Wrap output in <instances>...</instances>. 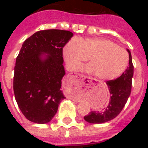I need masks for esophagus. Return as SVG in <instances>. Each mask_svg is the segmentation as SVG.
<instances>
[{
	"instance_id": "esophagus-1",
	"label": "esophagus",
	"mask_w": 148,
	"mask_h": 148,
	"mask_svg": "<svg viewBox=\"0 0 148 148\" xmlns=\"http://www.w3.org/2000/svg\"><path fill=\"white\" fill-rule=\"evenodd\" d=\"M81 77H84V75H81Z\"/></svg>"
}]
</instances>
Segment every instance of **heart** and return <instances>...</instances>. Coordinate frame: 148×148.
Segmentation results:
<instances>
[{"label": "heart", "mask_w": 148, "mask_h": 148, "mask_svg": "<svg viewBox=\"0 0 148 148\" xmlns=\"http://www.w3.org/2000/svg\"><path fill=\"white\" fill-rule=\"evenodd\" d=\"M63 56L71 70L78 69L89 59L90 66L86 70L101 81L113 80L119 76L129 61L125 49L110 40L95 38L70 40L64 47Z\"/></svg>", "instance_id": "obj_1"}]
</instances>
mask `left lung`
<instances>
[{"instance_id": "8db88e82", "label": "left lung", "mask_w": 148, "mask_h": 148, "mask_svg": "<svg viewBox=\"0 0 148 148\" xmlns=\"http://www.w3.org/2000/svg\"><path fill=\"white\" fill-rule=\"evenodd\" d=\"M129 53V66L122 75L115 80L106 82L110 93V101L103 111H92L84 117L86 121L91 124H101L113 119L118 116L127 103L131 92L133 65L130 51Z\"/></svg>"}]
</instances>
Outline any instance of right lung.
Here are the masks:
<instances>
[{
	"mask_svg": "<svg viewBox=\"0 0 148 148\" xmlns=\"http://www.w3.org/2000/svg\"><path fill=\"white\" fill-rule=\"evenodd\" d=\"M73 36L66 30H41L22 45L15 62L13 90L18 108L32 122H49L65 99L61 90L65 75L63 47Z\"/></svg>",
	"mask_w": 148,
	"mask_h": 148,
	"instance_id": "1",
	"label": "right lung"
}]
</instances>
